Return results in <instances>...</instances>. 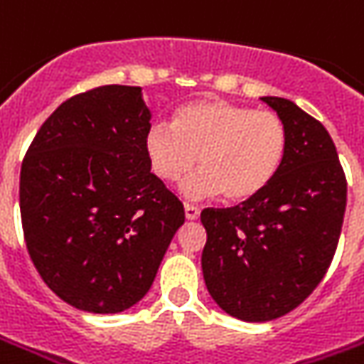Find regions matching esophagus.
Masks as SVG:
<instances>
[{"label":"esophagus","mask_w":364,"mask_h":364,"mask_svg":"<svg viewBox=\"0 0 364 364\" xmlns=\"http://www.w3.org/2000/svg\"><path fill=\"white\" fill-rule=\"evenodd\" d=\"M199 213H201V209L197 207V205H191V203H185V217L193 221V219H199Z\"/></svg>","instance_id":"esophagus-1"}]
</instances>
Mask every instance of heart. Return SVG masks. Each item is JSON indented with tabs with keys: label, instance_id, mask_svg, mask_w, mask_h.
Masks as SVG:
<instances>
[{
	"label": "heart",
	"instance_id": "heart-1",
	"mask_svg": "<svg viewBox=\"0 0 364 364\" xmlns=\"http://www.w3.org/2000/svg\"><path fill=\"white\" fill-rule=\"evenodd\" d=\"M145 149L153 173L169 183L185 177L199 157L201 171L183 185L187 195L223 191L229 201H245L263 191L279 171L287 127L275 111L201 99L175 111L171 125H153Z\"/></svg>",
	"mask_w": 364,
	"mask_h": 364
}]
</instances>
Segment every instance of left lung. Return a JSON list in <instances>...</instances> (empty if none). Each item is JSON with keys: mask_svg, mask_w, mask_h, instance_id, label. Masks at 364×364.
Here are the masks:
<instances>
[{"mask_svg": "<svg viewBox=\"0 0 364 364\" xmlns=\"http://www.w3.org/2000/svg\"><path fill=\"white\" fill-rule=\"evenodd\" d=\"M285 121L287 151L273 181L227 209L207 207L201 267L231 317L273 321L323 281L337 251L347 179L323 123L283 97H261Z\"/></svg>", "mask_w": 364, "mask_h": 364, "instance_id": "obj_1", "label": "left lung"}]
</instances>
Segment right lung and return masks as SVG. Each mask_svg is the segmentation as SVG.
<instances>
[{
  "label": "right lung",
  "mask_w": 364,
  "mask_h": 364,
  "mask_svg": "<svg viewBox=\"0 0 364 364\" xmlns=\"http://www.w3.org/2000/svg\"><path fill=\"white\" fill-rule=\"evenodd\" d=\"M141 87L101 85L53 111L27 149L19 211L46 285L87 313H121L153 285L183 203L151 173Z\"/></svg>",
  "instance_id": "1"
}]
</instances>
